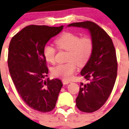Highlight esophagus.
I'll list each match as a JSON object with an SVG mask.
<instances>
[{"mask_svg": "<svg viewBox=\"0 0 129 129\" xmlns=\"http://www.w3.org/2000/svg\"><path fill=\"white\" fill-rule=\"evenodd\" d=\"M62 83H63V84H69V83H71V81L70 80H65V79H63V80H62Z\"/></svg>", "mask_w": 129, "mask_h": 129, "instance_id": "34e87169", "label": "esophagus"}]
</instances>
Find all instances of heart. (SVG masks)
<instances>
[{
    "label": "heart",
    "mask_w": 129,
    "mask_h": 129,
    "mask_svg": "<svg viewBox=\"0 0 129 129\" xmlns=\"http://www.w3.org/2000/svg\"><path fill=\"white\" fill-rule=\"evenodd\" d=\"M57 48L60 50H67L66 60L68 62L60 63L52 69V74L54 77L69 80L73 76L79 67L84 66L92 55L93 50V41L89 36L80 37L74 32H63L55 40ZM56 50L50 45H44L43 54L47 62L50 63L55 62Z\"/></svg>",
    "instance_id": "1"
}]
</instances>
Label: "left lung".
Returning a JSON list of instances; mask_svg holds the SVG:
<instances>
[{"label":"left lung","instance_id":"8db88e82","mask_svg":"<svg viewBox=\"0 0 129 129\" xmlns=\"http://www.w3.org/2000/svg\"><path fill=\"white\" fill-rule=\"evenodd\" d=\"M87 28L93 41V50L80 74L87 82L80 83L76 106L84 112L99 110L107 101L117 78V60L110 36L95 23L84 21L69 24L68 27Z\"/></svg>","mask_w":129,"mask_h":129}]
</instances>
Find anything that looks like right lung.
Segmentation results:
<instances>
[{
  "mask_svg": "<svg viewBox=\"0 0 129 129\" xmlns=\"http://www.w3.org/2000/svg\"><path fill=\"white\" fill-rule=\"evenodd\" d=\"M63 29L60 27L30 25L10 40L8 67L18 93L25 103L35 110L48 112L55 107L62 83L50 80L43 54L48 41Z\"/></svg>",
  "mask_w": 129,
  "mask_h": 129,
  "instance_id": "add662e5",
  "label": "right lung"
}]
</instances>
